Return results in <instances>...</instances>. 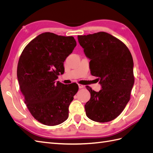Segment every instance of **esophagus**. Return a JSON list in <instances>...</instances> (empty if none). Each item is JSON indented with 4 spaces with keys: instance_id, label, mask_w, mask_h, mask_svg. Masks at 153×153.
I'll use <instances>...</instances> for the list:
<instances>
[{
    "instance_id": "34e87169",
    "label": "esophagus",
    "mask_w": 153,
    "mask_h": 153,
    "mask_svg": "<svg viewBox=\"0 0 153 153\" xmlns=\"http://www.w3.org/2000/svg\"><path fill=\"white\" fill-rule=\"evenodd\" d=\"M84 85H82V84H78V87L80 88V89H82V88H84Z\"/></svg>"
}]
</instances>
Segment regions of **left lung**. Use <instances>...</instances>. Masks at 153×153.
I'll return each instance as SVG.
<instances>
[{
    "label": "left lung",
    "mask_w": 153,
    "mask_h": 153,
    "mask_svg": "<svg viewBox=\"0 0 153 153\" xmlns=\"http://www.w3.org/2000/svg\"><path fill=\"white\" fill-rule=\"evenodd\" d=\"M78 40L91 60V75L101 85L99 92L86 87L91 93L85 105L87 116L99 123L112 121L130 99L135 80L132 55L126 45L107 32L78 36Z\"/></svg>",
    "instance_id": "left-lung-1"
}]
</instances>
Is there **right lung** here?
<instances>
[{
  "instance_id": "1",
  "label": "right lung",
  "mask_w": 153,
  "mask_h": 153,
  "mask_svg": "<svg viewBox=\"0 0 153 153\" xmlns=\"http://www.w3.org/2000/svg\"><path fill=\"white\" fill-rule=\"evenodd\" d=\"M76 45L73 36L45 32L32 39L20 57L17 77L25 103L34 119L45 125L55 126L68 117L78 86L56 80L64 73V62Z\"/></svg>"
}]
</instances>
